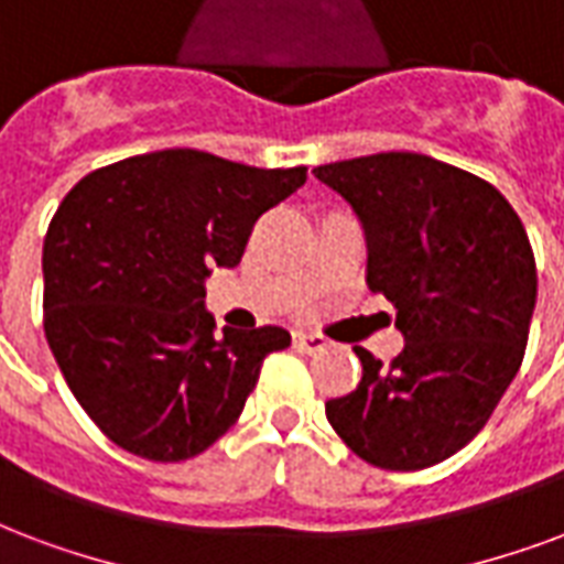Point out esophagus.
<instances>
[{"label":"esophagus","mask_w":564,"mask_h":564,"mask_svg":"<svg viewBox=\"0 0 564 564\" xmlns=\"http://www.w3.org/2000/svg\"><path fill=\"white\" fill-rule=\"evenodd\" d=\"M329 341L317 333H294V347H300L303 354H321Z\"/></svg>","instance_id":"esophagus-1"}]
</instances>
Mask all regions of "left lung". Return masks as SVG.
<instances>
[{"label": "left lung", "instance_id": "left-lung-1", "mask_svg": "<svg viewBox=\"0 0 564 564\" xmlns=\"http://www.w3.org/2000/svg\"><path fill=\"white\" fill-rule=\"evenodd\" d=\"M362 219L366 282L395 306L404 347H366L359 387L327 401L341 443L371 467L416 473L488 425L518 375L539 294L527 228L485 177L410 151L312 169Z\"/></svg>", "mask_w": 564, "mask_h": 564}]
</instances>
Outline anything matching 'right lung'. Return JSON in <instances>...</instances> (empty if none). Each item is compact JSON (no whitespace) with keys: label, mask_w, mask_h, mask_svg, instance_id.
Wrapping results in <instances>:
<instances>
[{"label":"right lung","mask_w":564,"mask_h":564,"mask_svg":"<svg viewBox=\"0 0 564 564\" xmlns=\"http://www.w3.org/2000/svg\"><path fill=\"white\" fill-rule=\"evenodd\" d=\"M306 166L256 169L166 148L95 169L44 237V333L74 398L130 455H202L243 413L282 327L217 333L205 276L235 267Z\"/></svg>","instance_id":"1"}]
</instances>
